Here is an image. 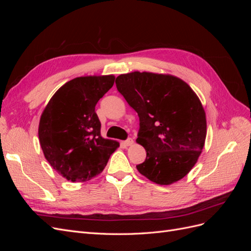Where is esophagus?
<instances>
[{
    "mask_svg": "<svg viewBox=\"0 0 251 251\" xmlns=\"http://www.w3.org/2000/svg\"><path fill=\"white\" fill-rule=\"evenodd\" d=\"M123 143H124L125 147H131V146H133V144H134V140L132 138H128L126 141H124Z\"/></svg>",
    "mask_w": 251,
    "mask_h": 251,
    "instance_id": "34e87169",
    "label": "esophagus"
}]
</instances>
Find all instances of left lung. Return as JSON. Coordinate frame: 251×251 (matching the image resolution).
I'll list each match as a JSON object with an SVG mask.
<instances>
[{"label":"left lung","instance_id":"1","mask_svg":"<svg viewBox=\"0 0 251 251\" xmlns=\"http://www.w3.org/2000/svg\"><path fill=\"white\" fill-rule=\"evenodd\" d=\"M116 87L139 116L136 142L147 158L138 172L160 185L185 177L206 138V115L194 90L174 75L139 71L119 75Z\"/></svg>","mask_w":251,"mask_h":251}]
</instances>
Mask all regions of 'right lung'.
<instances>
[{"instance_id":"obj_1","label":"right lung","mask_w":251,"mask_h":251,"mask_svg":"<svg viewBox=\"0 0 251 251\" xmlns=\"http://www.w3.org/2000/svg\"><path fill=\"white\" fill-rule=\"evenodd\" d=\"M114 81V75L73 78L56 91L42 113L39 139L44 156L68 181L94 178L119 147V142L100 135L95 113L96 103Z\"/></svg>"}]
</instances>
